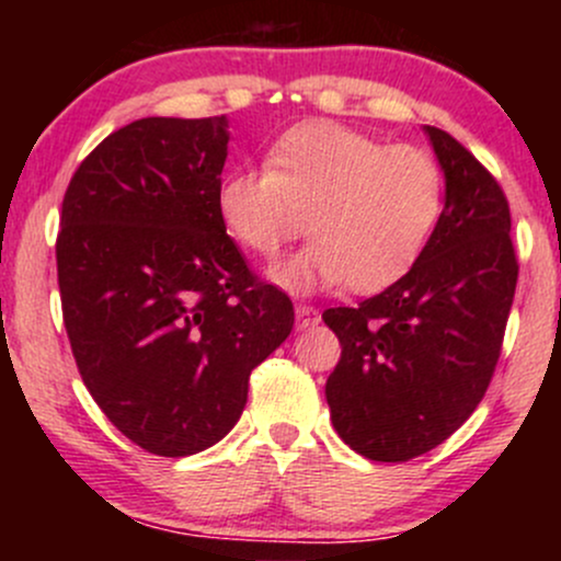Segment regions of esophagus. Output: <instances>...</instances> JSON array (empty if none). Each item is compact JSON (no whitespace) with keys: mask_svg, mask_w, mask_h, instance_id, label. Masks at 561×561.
I'll use <instances>...</instances> for the list:
<instances>
[{"mask_svg":"<svg viewBox=\"0 0 561 561\" xmlns=\"http://www.w3.org/2000/svg\"><path fill=\"white\" fill-rule=\"evenodd\" d=\"M295 321H298L300 330H306V327L319 324V311L313 306H306V302H298L295 306Z\"/></svg>","mask_w":561,"mask_h":561,"instance_id":"1","label":"esophagus"}]
</instances>
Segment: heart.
I'll list each match as a JSON object with an SVG mask.
<instances>
[{
	"label": "heart",
	"instance_id": "b5f03b06",
	"mask_svg": "<svg viewBox=\"0 0 561 561\" xmlns=\"http://www.w3.org/2000/svg\"><path fill=\"white\" fill-rule=\"evenodd\" d=\"M440 163L414 145H385L337 121L279 134L266 169L224 173L216 208L229 237L274 263L306 231L313 242L276 274L295 293L345 282L353 293L396 285L440 221Z\"/></svg>",
	"mask_w": 561,
	"mask_h": 561
}]
</instances>
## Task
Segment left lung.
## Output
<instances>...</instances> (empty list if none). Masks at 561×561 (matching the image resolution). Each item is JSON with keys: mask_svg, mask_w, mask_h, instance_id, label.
I'll return each mask as SVG.
<instances>
[{"mask_svg": "<svg viewBox=\"0 0 561 561\" xmlns=\"http://www.w3.org/2000/svg\"><path fill=\"white\" fill-rule=\"evenodd\" d=\"M424 131L446 173L427 248L375 298L321 313L343 345L327 379L332 424L371 461L416 459L469 420L493 379L517 289L504 190L448 131Z\"/></svg>", "mask_w": 561, "mask_h": 561, "instance_id": "left-lung-1", "label": "left lung"}]
</instances>
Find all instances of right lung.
<instances>
[{"instance_id":"add662e5","label":"right lung","mask_w":561,"mask_h":561,"mask_svg":"<svg viewBox=\"0 0 561 561\" xmlns=\"http://www.w3.org/2000/svg\"><path fill=\"white\" fill-rule=\"evenodd\" d=\"M227 118L134 121L81 160L62 197L57 285L79 375L156 456L210 448L250 371L287 340L293 300L248 268L216 208Z\"/></svg>"}]
</instances>
